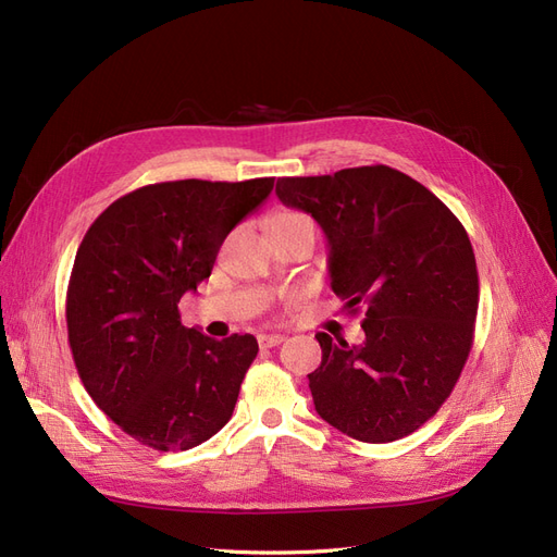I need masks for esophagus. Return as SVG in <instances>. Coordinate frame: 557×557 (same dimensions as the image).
Here are the masks:
<instances>
[{"label": "esophagus", "instance_id": "1", "mask_svg": "<svg viewBox=\"0 0 557 557\" xmlns=\"http://www.w3.org/2000/svg\"><path fill=\"white\" fill-rule=\"evenodd\" d=\"M257 339H259L261 348H273V346H280L284 342V335H277V333H273V335H259Z\"/></svg>", "mask_w": 557, "mask_h": 557}]
</instances>
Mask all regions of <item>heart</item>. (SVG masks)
<instances>
[{
    "mask_svg": "<svg viewBox=\"0 0 557 557\" xmlns=\"http://www.w3.org/2000/svg\"><path fill=\"white\" fill-rule=\"evenodd\" d=\"M296 224H312V220L298 211H280L271 220H268V232L286 230V226H296Z\"/></svg>",
    "mask_w": 557,
    "mask_h": 557,
    "instance_id": "heart-1",
    "label": "heart"
}]
</instances>
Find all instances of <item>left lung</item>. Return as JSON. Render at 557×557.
<instances>
[{"label": "left lung", "instance_id": "1", "mask_svg": "<svg viewBox=\"0 0 557 557\" xmlns=\"http://www.w3.org/2000/svg\"><path fill=\"white\" fill-rule=\"evenodd\" d=\"M275 193L321 224L333 292L346 310L364 307L362 344L317 333V413L362 443L413 434L457 385L475 333L480 282L463 224L387 164L277 178Z\"/></svg>", "mask_w": 557, "mask_h": 557}]
</instances>
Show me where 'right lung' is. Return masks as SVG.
Wrapping results in <instances>:
<instances>
[{
    "label": "right lung",
    "instance_id": "obj_1",
    "mask_svg": "<svg viewBox=\"0 0 557 557\" xmlns=\"http://www.w3.org/2000/svg\"><path fill=\"white\" fill-rule=\"evenodd\" d=\"M273 183L144 185L82 238L66 296L73 360L96 406L137 443L190 449L230 422L259 344L185 327L178 300L211 275L226 234Z\"/></svg>",
    "mask_w": 557,
    "mask_h": 557
}]
</instances>
